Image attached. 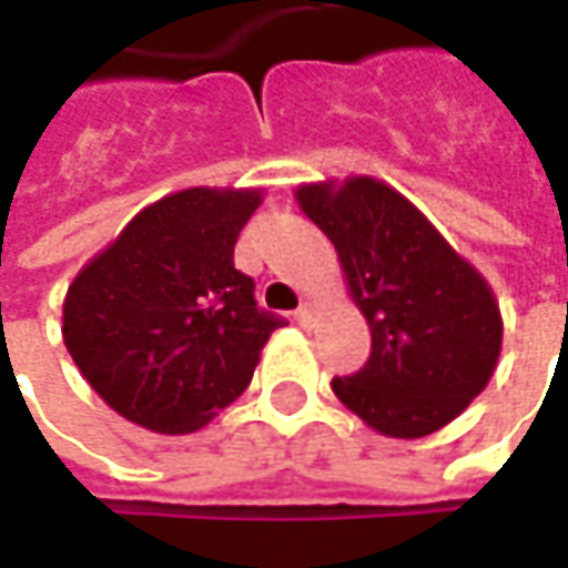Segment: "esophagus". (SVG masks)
Returning a JSON list of instances; mask_svg holds the SVG:
<instances>
[{"label": "esophagus", "mask_w": 568, "mask_h": 568, "mask_svg": "<svg viewBox=\"0 0 568 568\" xmlns=\"http://www.w3.org/2000/svg\"><path fill=\"white\" fill-rule=\"evenodd\" d=\"M314 314H317V305H314V302H302V308L295 311V321H298L302 327H311Z\"/></svg>", "instance_id": "obj_1"}]
</instances>
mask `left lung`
<instances>
[{
	"mask_svg": "<svg viewBox=\"0 0 568 568\" xmlns=\"http://www.w3.org/2000/svg\"><path fill=\"white\" fill-rule=\"evenodd\" d=\"M331 237L349 298L372 331V356L333 394L368 429L423 438L457 419L503 353V311L480 270L404 193L368 174L295 190Z\"/></svg>",
	"mask_w": 568,
	"mask_h": 568,
	"instance_id": "left-lung-1",
	"label": "left lung"
}]
</instances>
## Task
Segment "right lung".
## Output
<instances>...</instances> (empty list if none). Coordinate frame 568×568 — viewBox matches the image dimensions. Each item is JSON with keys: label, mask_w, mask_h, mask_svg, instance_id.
I'll list each match as a JSON object with an SVG mask.
<instances>
[{"label": "right lung", "mask_w": 568, "mask_h": 568, "mask_svg": "<svg viewBox=\"0 0 568 568\" xmlns=\"http://www.w3.org/2000/svg\"><path fill=\"white\" fill-rule=\"evenodd\" d=\"M260 186H186L139 210L69 283L62 343L98 397L161 435L203 429L254 378L273 314L235 270Z\"/></svg>", "instance_id": "right-lung-1"}]
</instances>
